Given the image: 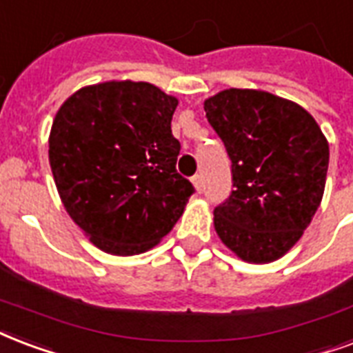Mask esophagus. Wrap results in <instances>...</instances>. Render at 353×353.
I'll list each match as a JSON object with an SVG mask.
<instances>
[{
  "label": "esophagus",
  "mask_w": 353,
  "mask_h": 353,
  "mask_svg": "<svg viewBox=\"0 0 353 353\" xmlns=\"http://www.w3.org/2000/svg\"><path fill=\"white\" fill-rule=\"evenodd\" d=\"M192 183H194V187L198 192H201L203 190V177L200 176V174H196V176H192Z\"/></svg>",
  "instance_id": "obj_1"
}]
</instances>
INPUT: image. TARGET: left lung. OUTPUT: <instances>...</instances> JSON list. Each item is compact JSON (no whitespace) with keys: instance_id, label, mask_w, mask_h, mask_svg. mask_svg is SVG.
Instances as JSON below:
<instances>
[{"instance_id":"left-lung-1","label":"left lung","mask_w":353,"mask_h":353,"mask_svg":"<svg viewBox=\"0 0 353 353\" xmlns=\"http://www.w3.org/2000/svg\"><path fill=\"white\" fill-rule=\"evenodd\" d=\"M203 109L231 159L233 190L214 209V230L241 259H279L322 201L326 137L300 105L263 90H222Z\"/></svg>"}]
</instances>
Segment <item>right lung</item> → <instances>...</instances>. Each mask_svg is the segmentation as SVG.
<instances>
[{
    "instance_id": "add662e5",
    "label": "right lung",
    "mask_w": 353,
    "mask_h": 353,
    "mask_svg": "<svg viewBox=\"0 0 353 353\" xmlns=\"http://www.w3.org/2000/svg\"><path fill=\"white\" fill-rule=\"evenodd\" d=\"M176 107L150 83L109 81L72 94L53 120L50 165L64 209L107 254L153 248L194 192L176 170Z\"/></svg>"
}]
</instances>
